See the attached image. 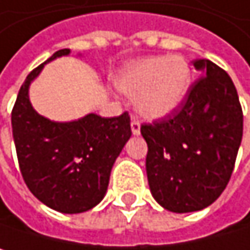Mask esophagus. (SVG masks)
Listing matches in <instances>:
<instances>
[{"label": "esophagus", "instance_id": "1", "mask_svg": "<svg viewBox=\"0 0 250 250\" xmlns=\"http://www.w3.org/2000/svg\"><path fill=\"white\" fill-rule=\"evenodd\" d=\"M130 126H132V133L133 135H139L141 133V123L138 120H132Z\"/></svg>", "mask_w": 250, "mask_h": 250}]
</instances>
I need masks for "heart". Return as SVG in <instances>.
Wrapping results in <instances>:
<instances>
[{"label": "heart", "mask_w": 250, "mask_h": 250, "mask_svg": "<svg viewBox=\"0 0 250 250\" xmlns=\"http://www.w3.org/2000/svg\"><path fill=\"white\" fill-rule=\"evenodd\" d=\"M192 70L182 57H151L126 67L117 79V87L136 96L138 111L148 118L171 114L186 98Z\"/></svg>", "instance_id": "heart-1"}]
</instances>
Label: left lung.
I'll return each mask as SVG.
<instances>
[{
	"instance_id": "8db88e82",
	"label": "left lung",
	"mask_w": 250,
	"mask_h": 250,
	"mask_svg": "<svg viewBox=\"0 0 250 250\" xmlns=\"http://www.w3.org/2000/svg\"><path fill=\"white\" fill-rule=\"evenodd\" d=\"M201 77L164 118L141 126L148 144L152 196L173 212L209 207L226 189L243 135V112L230 76L209 60H195Z\"/></svg>"
}]
</instances>
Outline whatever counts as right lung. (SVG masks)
<instances>
[{"mask_svg": "<svg viewBox=\"0 0 250 250\" xmlns=\"http://www.w3.org/2000/svg\"><path fill=\"white\" fill-rule=\"evenodd\" d=\"M60 49L32 70L21 84L11 111L13 138L23 180L46 207L79 214L92 209L105 196L111 168L132 136L130 115L99 117L87 114L70 123L39 115L29 101V84Z\"/></svg>", "mask_w": 250, "mask_h": 250, "instance_id": "obj_1", "label": "right lung"}]
</instances>
